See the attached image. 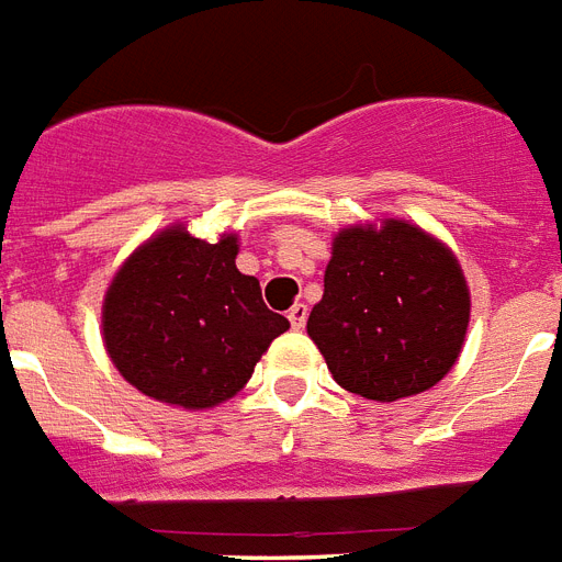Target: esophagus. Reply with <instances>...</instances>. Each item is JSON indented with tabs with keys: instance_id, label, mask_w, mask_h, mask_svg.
<instances>
[{
	"instance_id": "1",
	"label": "esophagus",
	"mask_w": 562,
	"mask_h": 562,
	"mask_svg": "<svg viewBox=\"0 0 562 562\" xmlns=\"http://www.w3.org/2000/svg\"><path fill=\"white\" fill-rule=\"evenodd\" d=\"M286 318H290V325H293L295 330H302L304 322H307V304L295 302L293 307H290V313H286Z\"/></svg>"
}]
</instances>
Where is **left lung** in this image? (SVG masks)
Returning a JSON list of instances; mask_svg holds the SVG:
<instances>
[{"label": "left lung", "mask_w": 562, "mask_h": 562, "mask_svg": "<svg viewBox=\"0 0 562 562\" xmlns=\"http://www.w3.org/2000/svg\"><path fill=\"white\" fill-rule=\"evenodd\" d=\"M307 336L345 392L394 403L450 374L470 325V286L447 244L408 220L339 228Z\"/></svg>", "instance_id": "obj_1"}]
</instances>
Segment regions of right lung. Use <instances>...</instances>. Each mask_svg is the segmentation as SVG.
<instances>
[{
	"instance_id": "add662e5",
	"label": "right lung",
	"mask_w": 562,
	"mask_h": 562,
	"mask_svg": "<svg viewBox=\"0 0 562 562\" xmlns=\"http://www.w3.org/2000/svg\"><path fill=\"white\" fill-rule=\"evenodd\" d=\"M237 252L232 232L203 240L173 223L121 263L103 295L101 336L130 385L200 412L249 383L290 322L263 304L258 278L237 269Z\"/></svg>"
}]
</instances>
